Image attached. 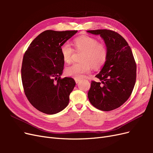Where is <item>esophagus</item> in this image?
<instances>
[{
    "label": "esophagus",
    "instance_id": "1",
    "mask_svg": "<svg viewBox=\"0 0 153 153\" xmlns=\"http://www.w3.org/2000/svg\"><path fill=\"white\" fill-rule=\"evenodd\" d=\"M75 82H76V84H78V83L80 82V80H79V79H76V78H75Z\"/></svg>",
    "mask_w": 153,
    "mask_h": 153
}]
</instances>
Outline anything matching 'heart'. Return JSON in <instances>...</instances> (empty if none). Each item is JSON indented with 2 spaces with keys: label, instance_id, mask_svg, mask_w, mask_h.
Returning a JSON list of instances; mask_svg holds the SVG:
<instances>
[{
  "label": "heart",
  "instance_id": "obj_1",
  "mask_svg": "<svg viewBox=\"0 0 153 153\" xmlns=\"http://www.w3.org/2000/svg\"><path fill=\"white\" fill-rule=\"evenodd\" d=\"M76 50L83 52L80 61L66 69V75L76 79H82L85 74L90 73L92 67L99 68L105 63L108 57V50L102 43L90 36H80L73 41ZM74 50L68 43H64L61 47V53L64 61L70 63Z\"/></svg>",
  "mask_w": 153,
  "mask_h": 153
}]
</instances>
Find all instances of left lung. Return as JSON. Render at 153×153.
<instances>
[{"label": "left lung", "mask_w": 153, "mask_h": 153, "mask_svg": "<svg viewBox=\"0 0 153 153\" xmlns=\"http://www.w3.org/2000/svg\"><path fill=\"white\" fill-rule=\"evenodd\" d=\"M100 35L108 50L107 59L96 77L101 82L92 81L88 98L94 107L103 111L119 108L130 96L136 82L137 66L131 48L117 32L110 30H87Z\"/></svg>", "instance_id": "1"}]
</instances>
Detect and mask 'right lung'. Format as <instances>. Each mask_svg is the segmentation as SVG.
Wrapping results in <instances>:
<instances>
[{"label":"right lung","instance_id":"1","mask_svg":"<svg viewBox=\"0 0 153 153\" xmlns=\"http://www.w3.org/2000/svg\"><path fill=\"white\" fill-rule=\"evenodd\" d=\"M77 30L43 32L32 41L23 58L22 80L31 105L40 112L55 114L68 106L75 81L61 78L64 61L61 46Z\"/></svg>","mask_w":153,"mask_h":153}]
</instances>
